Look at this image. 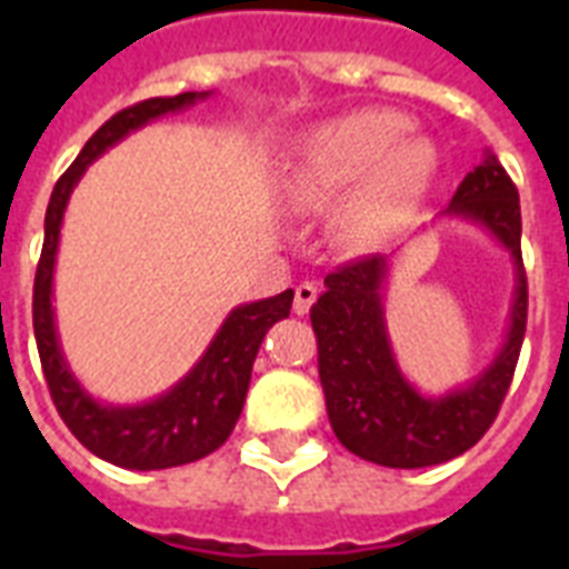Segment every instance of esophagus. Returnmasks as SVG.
Masks as SVG:
<instances>
[{
	"label": "esophagus",
	"mask_w": 569,
	"mask_h": 569,
	"mask_svg": "<svg viewBox=\"0 0 569 569\" xmlns=\"http://www.w3.org/2000/svg\"><path fill=\"white\" fill-rule=\"evenodd\" d=\"M316 298H319V289H316V283L295 286V312H298V316L310 312V307L316 303Z\"/></svg>",
	"instance_id": "34e87169"
}]
</instances>
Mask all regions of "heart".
Returning a JSON list of instances; mask_svg holds the SVG:
<instances>
[{"label": "heart", "instance_id": "1", "mask_svg": "<svg viewBox=\"0 0 569 569\" xmlns=\"http://www.w3.org/2000/svg\"><path fill=\"white\" fill-rule=\"evenodd\" d=\"M410 118L392 109H357L303 132L283 171V200L295 212L333 206L330 236L348 253H369L405 230L431 194L437 147L407 136Z\"/></svg>", "mask_w": 569, "mask_h": 569}]
</instances>
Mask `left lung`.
<instances>
[{
  "label": "left lung",
  "mask_w": 569,
  "mask_h": 569,
  "mask_svg": "<svg viewBox=\"0 0 569 569\" xmlns=\"http://www.w3.org/2000/svg\"><path fill=\"white\" fill-rule=\"evenodd\" d=\"M437 221L481 227L511 262L508 328L481 372L442 392H422L401 372L383 312L396 257L378 253L328 274L325 295L310 310L330 428L351 455L378 467H433L472 449L493 425L520 360L529 312L520 194L493 153L463 177Z\"/></svg>",
  "instance_id": "obj_1"
}]
</instances>
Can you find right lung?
<instances>
[{"mask_svg": "<svg viewBox=\"0 0 569 569\" xmlns=\"http://www.w3.org/2000/svg\"><path fill=\"white\" fill-rule=\"evenodd\" d=\"M206 97H212V91L153 97L106 120L88 138V144L67 168L64 177L56 182L47 206V221H43V250H40L38 274H34L31 316H34L40 366L47 375L52 401L76 440L91 455L109 460L114 467L138 469V472L194 463L223 446L244 407L250 369H253L259 346L268 328L277 319L289 316L295 298L292 289H286L274 298L232 307L189 372L173 387L138 405H114V401L91 396L67 363L61 337H58L56 307H52L56 301L52 283H56L58 241H61V223H64L70 194L88 171V164L97 162L106 150L120 144L123 138L147 123L191 109Z\"/></svg>", "mask_w": 569, "mask_h": 569, "instance_id": "add662e5", "label": "right lung"}]
</instances>
